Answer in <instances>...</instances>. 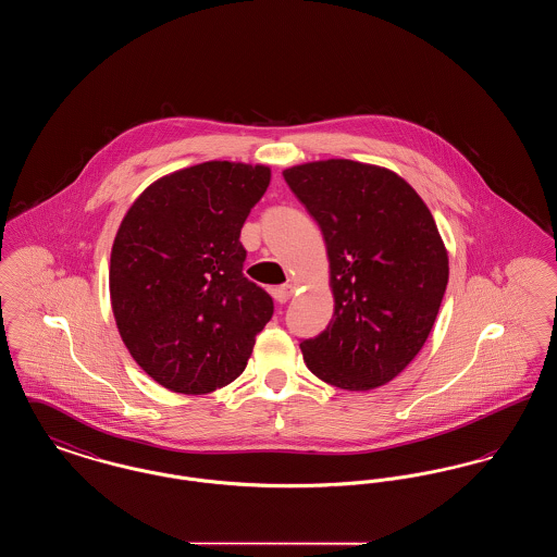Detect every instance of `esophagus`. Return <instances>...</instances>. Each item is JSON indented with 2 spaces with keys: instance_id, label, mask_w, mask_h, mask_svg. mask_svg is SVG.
<instances>
[{
  "instance_id": "obj_1",
  "label": "esophagus",
  "mask_w": 557,
  "mask_h": 557,
  "mask_svg": "<svg viewBox=\"0 0 557 557\" xmlns=\"http://www.w3.org/2000/svg\"><path fill=\"white\" fill-rule=\"evenodd\" d=\"M292 292H294V286L292 284H284V286H277V288H273V298L277 300V302H288L290 300Z\"/></svg>"
}]
</instances>
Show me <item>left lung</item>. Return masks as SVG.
Wrapping results in <instances>:
<instances>
[{
  "instance_id": "left-lung-1",
  "label": "left lung",
  "mask_w": 557,
  "mask_h": 557,
  "mask_svg": "<svg viewBox=\"0 0 557 557\" xmlns=\"http://www.w3.org/2000/svg\"><path fill=\"white\" fill-rule=\"evenodd\" d=\"M318 221L330 259L334 315L300 343L307 368L345 391L397 377L422 350L449 282L432 212L397 173L355 160L284 171Z\"/></svg>"
}]
</instances>
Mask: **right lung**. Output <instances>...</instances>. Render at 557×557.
<instances>
[{"mask_svg": "<svg viewBox=\"0 0 557 557\" xmlns=\"http://www.w3.org/2000/svg\"><path fill=\"white\" fill-rule=\"evenodd\" d=\"M269 166L211 160L146 187L110 255V302L135 363L160 386L207 395L246 368L273 300L244 277L239 232Z\"/></svg>", "mask_w": 557, "mask_h": 557, "instance_id": "obj_1", "label": "right lung"}]
</instances>
